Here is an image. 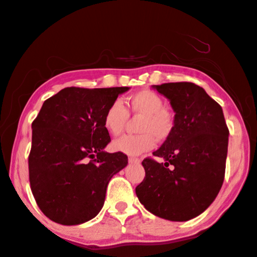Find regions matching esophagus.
Masks as SVG:
<instances>
[{
	"label": "esophagus",
	"instance_id": "1",
	"mask_svg": "<svg viewBox=\"0 0 257 257\" xmlns=\"http://www.w3.org/2000/svg\"><path fill=\"white\" fill-rule=\"evenodd\" d=\"M128 160H129V163H131V164H139V163H141L140 159L134 158V157H131V158H129Z\"/></svg>",
	"mask_w": 257,
	"mask_h": 257
}]
</instances>
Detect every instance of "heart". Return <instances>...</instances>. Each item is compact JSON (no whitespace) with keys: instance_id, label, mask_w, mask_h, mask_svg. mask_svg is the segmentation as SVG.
<instances>
[{"instance_id":"heart-1","label":"heart","mask_w":257,"mask_h":257,"mask_svg":"<svg viewBox=\"0 0 257 257\" xmlns=\"http://www.w3.org/2000/svg\"><path fill=\"white\" fill-rule=\"evenodd\" d=\"M128 107L134 115L142 116L139 123L138 135H124L112 142L116 152L126 156H140L156 146L157 139L166 140L174 129V118L165 109L163 98L156 92L140 91L128 98ZM128 120V111L120 101H115L107 107L103 117V125L110 135H118Z\"/></svg>"}]
</instances>
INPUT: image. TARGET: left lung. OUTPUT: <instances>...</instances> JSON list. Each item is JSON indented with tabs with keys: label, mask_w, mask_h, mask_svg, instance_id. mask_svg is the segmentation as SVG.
Returning <instances> with one entry per match:
<instances>
[{
	"label": "left lung",
	"mask_w": 257,
	"mask_h": 257,
	"mask_svg": "<svg viewBox=\"0 0 257 257\" xmlns=\"http://www.w3.org/2000/svg\"><path fill=\"white\" fill-rule=\"evenodd\" d=\"M175 112L174 129L153 156L142 162L145 179L137 195L147 211L171 221H187L211 206L226 165L228 129L221 106L193 82L154 85Z\"/></svg>",
	"instance_id": "1"
}]
</instances>
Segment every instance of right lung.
Listing matches in <instances>:
<instances>
[{"mask_svg": "<svg viewBox=\"0 0 257 257\" xmlns=\"http://www.w3.org/2000/svg\"><path fill=\"white\" fill-rule=\"evenodd\" d=\"M129 87H67L46 99L32 123L30 184L50 220L79 225L103 208L113 175L128 164L125 154L107 153L111 141L105 111Z\"/></svg>", "mask_w": 257, "mask_h": 257, "instance_id": "obj_1", "label": "right lung"}]
</instances>
